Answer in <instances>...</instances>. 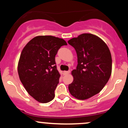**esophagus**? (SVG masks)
Instances as JSON below:
<instances>
[{
  "mask_svg": "<svg viewBox=\"0 0 128 128\" xmlns=\"http://www.w3.org/2000/svg\"><path fill=\"white\" fill-rule=\"evenodd\" d=\"M70 73V70H68V71H64V74H68Z\"/></svg>",
  "mask_w": 128,
  "mask_h": 128,
  "instance_id": "34e87169",
  "label": "esophagus"
}]
</instances>
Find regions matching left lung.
<instances>
[{"mask_svg": "<svg viewBox=\"0 0 128 128\" xmlns=\"http://www.w3.org/2000/svg\"><path fill=\"white\" fill-rule=\"evenodd\" d=\"M68 42L78 57L69 92L79 100L89 99L99 93L109 80L112 72L111 52L102 39L92 34H82Z\"/></svg>", "mask_w": 128, "mask_h": 128, "instance_id": "left-lung-1", "label": "left lung"}]
</instances>
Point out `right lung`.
I'll use <instances>...</instances> for the list:
<instances>
[{"label":"right lung","mask_w":128,"mask_h":128,"mask_svg":"<svg viewBox=\"0 0 128 128\" xmlns=\"http://www.w3.org/2000/svg\"><path fill=\"white\" fill-rule=\"evenodd\" d=\"M64 40L51 36H37L26 44L18 63L19 78L27 92L38 102L48 103L55 98L60 74L55 55Z\"/></svg>","instance_id":"right-lung-1"}]
</instances>
